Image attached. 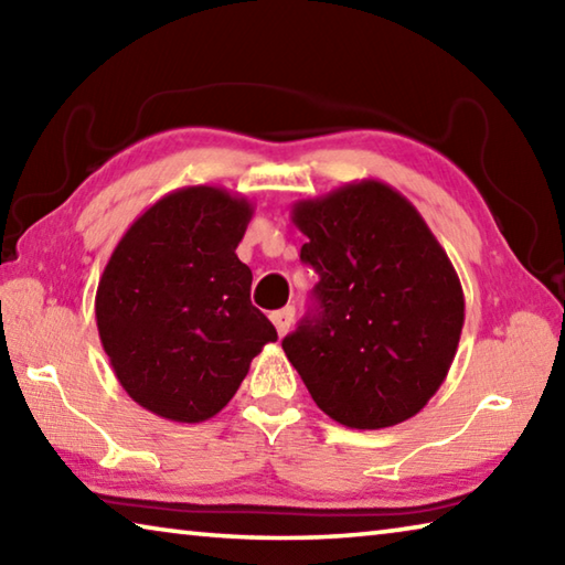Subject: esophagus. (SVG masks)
I'll return each instance as SVG.
<instances>
[{
    "label": "esophagus",
    "instance_id": "obj_1",
    "mask_svg": "<svg viewBox=\"0 0 565 565\" xmlns=\"http://www.w3.org/2000/svg\"><path fill=\"white\" fill-rule=\"evenodd\" d=\"M294 306H286V309H279V311H274L271 313V321H274V327H276V331H279V337H284L286 331L291 329V323H294Z\"/></svg>",
    "mask_w": 565,
    "mask_h": 565
}]
</instances>
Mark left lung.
I'll list each match as a JSON object with an SVG mask.
<instances>
[{"mask_svg": "<svg viewBox=\"0 0 565 565\" xmlns=\"http://www.w3.org/2000/svg\"><path fill=\"white\" fill-rule=\"evenodd\" d=\"M309 236L317 309L281 341L311 398L349 428L416 416L451 369L463 289L444 246L404 194L363 179L296 202Z\"/></svg>", "mask_w": 565, "mask_h": 565, "instance_id": "8db88e82", "label": "left lung"}]
</instances>
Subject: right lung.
Masks as SVG:
<instances>
[{
    "instance_id": "right-lung-1",
    "label": "right lung",
    "mask_w": 565,
    "mask_h": 565,
    "mask_svg": "<svg viewBox=\"0 0 565 565\" xmlns=\"http://www.w3.org/2000/svg\"><path fill=\"white\" fill-rule=\"evenodd\" d=\"M252 214L226 189H177L127 228L104 266L94 301L102 347L121 388L151 414L177 424L216 416L276 341L236 256Z\"/></svg>"
}]
</instances>
